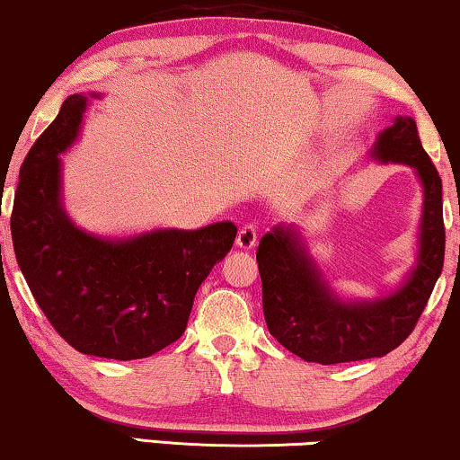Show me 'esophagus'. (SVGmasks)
Here are the masks:
<instances>
[{
  "label": "esophagus",
  "instance_id": "obj_1",
  "mask_svg": "<svg viewBox=\"0 0 460 460\" xmlns=\"http://www.w3.org/2000/svg\"><path fill=\"white\" fill-rule=\"evenodd\" d=\"M255 243H257V228H255V226H251V224L243 226V228L238 230L236 247L249 251V249L255 247Z\"/></svg>",
  "mask_w": 460,
  "mask_h": 460
}]
</instances>
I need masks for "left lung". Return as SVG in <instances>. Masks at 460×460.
<instances>
[{
    "label": "left lung",
    "instance_id": "obj_1",
    "mask_svg": "<svg viewBox=\"0 0 460 460\" xmlns=\"http://www.w3.org/2000/svg\"><path fill=\"white\" fill-rule=\"evenodd\" d=\"M370 156L412 167L423 188L417 263L402 285L375 299L339 297L295 226H274L257 247L270 335L305 362L339 364L389 354L412 332L442 274V180L420 146L414 119L394 117Z\"/></svg>",
    "mask_w": 460,
    "mask_h": 460
}]
</instances>
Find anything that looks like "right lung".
Wrapping results in <instances>:
<instances>
[{
  "mask_svg": "<svg viewBox=\"0 0 460 460\" xmlns=\"http://www.w3.org/2000/svg\"><path fill=\"white\" fill-rule=\"evenodd\" d=\"M92 98L73 93L21 167L12 209L16 261L58 335L87 356L140 360L178 341L194 295L236 238V226L92 234L62 203V161Z\"/></svg>",
  "mask_w": 460,
  "mask_h": 460,
  "instance_id": "right-lung-1",
  "label": "right lung"
}]
</instances>
